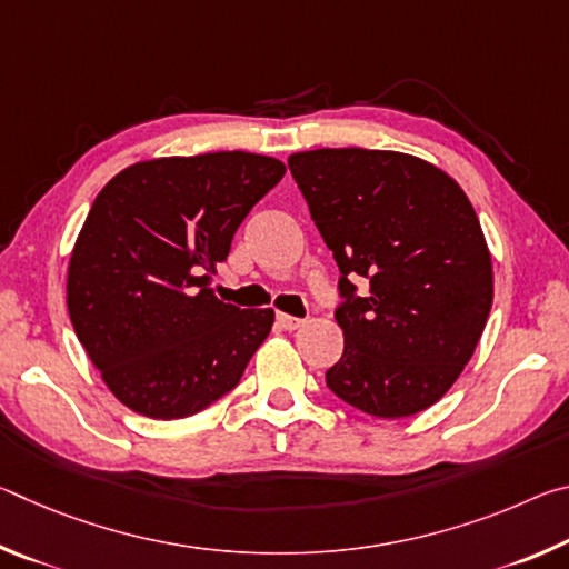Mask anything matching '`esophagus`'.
Listing matches in <instances>:
<instances>
[{
	"label": "esophagus",
	"instance_id": "obj_1",
	"mask_svg": "<svg viewBox=\"0 0 569 569\" xmlns=\"http://www.w3.org/2000/svg\"><path fill=\"white\" fill-rule=\"evenodd\" d=\"M278 323H281L286 331H296L303 326V319H296V316H288V313H278Z\"/></svg>",
	"mask_w": 569,
	"mask_h": 569
}]
</instances>
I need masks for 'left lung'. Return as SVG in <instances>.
<instances>
[{
	"label": "left lung",
	"instance_id": "1",
	"mask_svg": "<svg viewBox=\"0 0 569 569\" xmlns=\"http://www.w3.org/2000/svg\"><path fill=\"white\" fill-rule=\"evenodd\" d=\"M288 168L341 271L343 353L326 383L379 419L429 409L465 371L495 296L492 256L465 190L393 150H306ZM356 274L367 278L361 297Z\"/></svg>",
	"mask_w": 569,
	"mask_h": 569
}]
</instances>
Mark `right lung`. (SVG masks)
<instances>
[{"label": "right lung", "mask_w": 569, "mask_h": 569, "mask_svg": "<svg viewBox=\"0 0 569 569\" xmlns=\"http://www.w3.org/2000/svg\"><path fill=\"white\" fill-rule=\"evenodd\" d=\"M283 176L276 158L206 152L134 162L98 192L67 268V308L124 407L182 419L243 377L276 313L223 303L208 281Z\"/></svg>", "instance_id": "1"}]
</instances>
